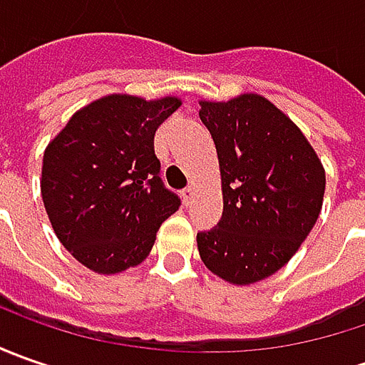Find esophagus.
<instances>
[{
	"mask_svg": "<svg viewBox=\"0 0 365 365\" xmlns=\"http://www.w3.org/2000/svg\"><path fill=\"white\" fill-rule=\"evenodd\" d=\"M180 195H182V203L189 205L190 201H192V197H195V189H192V187H187Z\"/></svg>",
	"mask_w": 365,
	"mask_h": 365,
	"instance_id": "obj_1",
	"label": "esophagus"
}]
</instances>
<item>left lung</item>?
I'll return each instance as SVG.
<instances>
[{
    "label": "left lung",
    "mask_w": 365,
    "mask_h": 365,
    "mask_svg": "<svg viewBox=\"0 0 365 365\" xmlns=\"http://www.w3.org/2000/svg\"><path fill=\"white\" fill-rule=\"evenodd\" d=\"M199 118L217 148L223 215L197 233L205 266L232 284L278 272L321 213L325 170L287 115L256 93L199 101Z\"/></svg>",
    "instance_id": "1"
}]
</instances>
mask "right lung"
<instances>
[{
    "instance_id": "add662e5",
    "label": "right lung",
    "mask_w": 365,
    "mask_h": 365,
    "mask_svg": "<svg viewBox=\"0 0 365 365\" xmlns=\"http://www.w3.org/2000/svg\"><path fill=\"white\" fill-rule=\"evenodd\" d=\"M180 99L107 95L68 120L44 150L42 201L61 244L99 274L138 266L180 207L164 187L154 133Z\"/></svg>"
}]
</instances>
